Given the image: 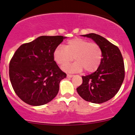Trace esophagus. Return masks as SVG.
<instances>
[{"label":"esophagus","instance_id":"obj_1","mask_svg":"<svg viewBox=\"0 0 135 135\" xmlns=\"http://www.w3.org/2000/svg\"><path fill=\"white\" fill-rule=\"evenodd\" d=\"M66 76H67L68 78H71V77H73V75H71V74H67Z\"/></svg>","mask_w":135,"mask_h":135}]
</instances>
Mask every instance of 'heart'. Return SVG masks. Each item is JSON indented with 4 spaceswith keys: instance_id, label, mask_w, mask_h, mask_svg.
<instances>
[{
    "instance_id": "1",
    "label": "heart",
    "mask_w": 135,
    "mask_h": 135,
    "mask_svg": "<svg viewBox=\"0 0 135 135\" xmlns=\"http://www.w3.org/2000/svg\"><path fill=\"white\" fill-rule=\"evenodd\" d=\"M55 62L59 65L68 64L73 58L76 62L62 69L69 72H93L98 69L102 59V50L98 44L83 38H75L66 42L65 47L59 45L53 54Z\"/></svg>"
}]
</instances>
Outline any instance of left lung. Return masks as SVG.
Masks as SVG:
<instances>
[{"label": "left lung", "mask_w": 135, "mask_h": 135, "mask_svg": "<svg viewBox=\"0 0 135 135\" xmlns=\"http://www.w3.org/2000/svg\"><path fill=\"white\" fill-rule=\"evenodd\" d=\"M91 38L100 46L102 59L98 69L82 76L83 83L76 88L80 97L93 103H102L118 93L124 78V61L120 49L104 37L96 33L83 35Z\"/></svg>", "instance_id": "left-lung-1"}]
</instances>
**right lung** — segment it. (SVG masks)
I'll use <instances>...</instances> for the list:
<instances>
[{"label":"right lung","instance_id":"1","mask_svg":"<svg viewBox=\"0 0 135 135\" xmlns=\"http://www.w3.org/2000/svg\"><path fill=\"white\" fill-rule=\"evenodd\" d=\"M65 37L40 36L20 45L9 64L13 89L23 102L32 106L47 104L57 96L60 81L66 76L53 54Z\"/></svg>","mask_w":135,"mask_h":135}]
</instances>
